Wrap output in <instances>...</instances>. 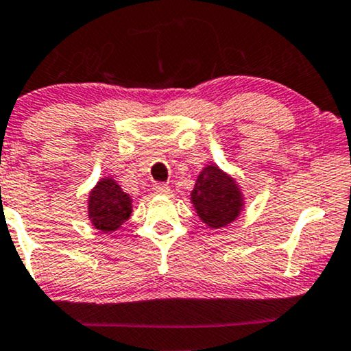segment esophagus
I'll return each mask as SVG.
<instances>
[{
	"instance_id": "obj_1",
	"label": "esophagus",
	"mask_w": 351,
	"mask_h": 351,
	"mask_svg": "<svg viewBox=\"0 0 351 351\" xmlns=\"http://www.w3.org/2000/svg\"><path fill=\"white\" fill-rule=\"evenodd\" d=\"M154 193L155 194H165L170 193V186H168L167 183H154Z\"/></svg>"
}]
</instances>
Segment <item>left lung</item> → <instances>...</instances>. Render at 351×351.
I'll use <instances>...</instances> for the list:
<instances>
[{
  "label": "left lung",
  "instance_id": "1",
  "mask_svg": "<svg viewBox=\"0 0 351 351\" xmlns=\"http://www.w3.org/2000/svg\"><path fill=\"white\" fill-rule=\"evenodd\" d=\"M191 202L201 220L210 228L232 223L243 208V196L237 181L215 165L206 167L197 176L191 191Z\"/></svg>",
  "mask_w": 351,
  "mask_h": 351
}]
</instances>
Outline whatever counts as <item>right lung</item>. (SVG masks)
I'll use <instances>...</instances> for the list:
<instances>
[{
  "mask_svg": "<svg viewBox=\"0 0 351 351\" xmlns=\"http://www.w3.org/2000/svg\"><path fill=\"white\" fill-rule=\"evenodd\" d=\"M131 197L112 178H101L88 196V219L97 230L114 232L130 219Z\"/></svg>",
  "mask_w": 351,
  "mask_h": 351,
  "instance_id": "obj_1",
  "label": "right lung"
}]
</instances>
